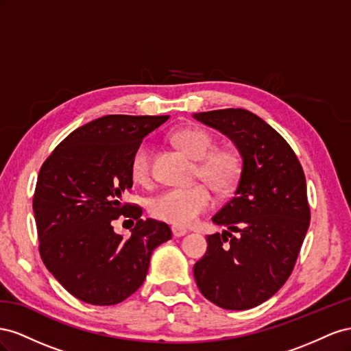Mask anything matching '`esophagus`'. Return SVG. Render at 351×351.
Returning <instances> with one entry per match:
<instances>
[{
    "label": "esophagus",
    "instance_id": "esophagus-1",
    "mask_svg": "<svg viewBox=\"0 0 351 351\" xmlns=\"http://www.w3.org/2000/svg\"><path fill=\"white\" fill-rule=\"evenodd\" d=\"M172 232H173V235L175 237H184V235H186L188 234V231H186V229L185 228H182V226H172Z\"/></svg>",
    "mask_w": 351,
    "mask_h": 351
}]
</instances>
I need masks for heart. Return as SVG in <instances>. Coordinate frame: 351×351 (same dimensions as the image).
<instances>
[{"mask_svg": "<svg viewBox=\"0 0 351 351\" xmlns=\"http://www.w3.org/2000/svg\"><path fill=\"white\" fill-rule=\"evenodd\" d=\"M173 141L198 162L197 175L217 193H228L241 175L243 160L235 149H215L213 135L198 126L181 128L172 134ZM132 178L145 184L152 178V144L143 141L131 160ZM213 195L204 184L167 188L152 198L148 210L153 217L176 226L191 225L212 207Z\"/></svg>", "mask_w": 351, "mask_h": 351, "instance_id": "heart-1", "label": "heart"}]
</instances>
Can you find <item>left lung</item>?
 <instances>
[{
  "mask_svg": "<svg viewBox=\"0 0 351 351\" xmlns=\"http://www.w3.org/2000/svg\"><path fill=\"white\" fill-rule=\"evenodd\" d=\"M193 117L226 135L243 158L234 197L212 217L226 229L207 237L195 282L219 307L253 308L285 284L304 241L310 208L303 167L285 139L248 110Z\"/></svg>",
  "mask_w": 351,
  "mask_h": 351,
  "instance_id": "obj_1",
  "label": "left lung"
}]
</instances>
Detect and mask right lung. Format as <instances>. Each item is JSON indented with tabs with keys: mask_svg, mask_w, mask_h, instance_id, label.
Returning <instances> with one entry per match:
<instances>
[{
	"mask_svg": "<svg viewBox=\"0 0 351 351\" xmlns=\"http://www.w3.org/2000/svg\"><path fill=\"white\" fill-rule=\"evenodd\" d=\"M167 119L98 117L67 135L39 170L34 195L39 253L81 302L112 306L132 295L144 282L154 248L172 238L166 223L143 220L141 207L122 203L134 184V152ZM122 214L137 220L129 239L111 225Z\"/></svg>",
	"mask_w": 351,
	"mask_h": 351,
	"instance_id": "right-lung-1",
	"label": "right lung"
}]
</instances>
